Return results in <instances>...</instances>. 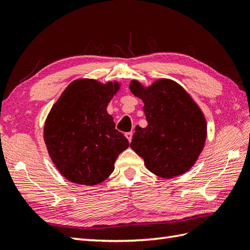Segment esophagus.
<instances>
[{
  "label": "esophagus",
  "instance_id": "34e87169",
  "mask_svg": "<svg viewBox=\"0 0 250 250\" xmlns=\"http://www.w3.org/2000/svg\"><path fill=\"white\" fill-rule=\"evenodd\" d=\"M132 136H133V133L132 132H127L125 133V137L127 138V140H129V143L132 142Z\"/></svg>",
  "mask_w": 250,
  "mask_h": 250
}]
</instances>
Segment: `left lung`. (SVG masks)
<instances>
[{"instance_id":"1","label":"left lung","mask_w":250,"mask_h":250,"mask_svg":"<svg viewBox=\"0 0 250 250\" xmlns=\"http://www.w3.org/2000/svg\"><path fill=\"white\" fill-rule=\"evenodd\" d=\"M130 89L144 101L148 125L136 126L131 148L146 169L163 178L184 174L195 164L207 137L202 110L182 85L158 79L149 86L132 80Z\"/></svg>"}]
</instances>
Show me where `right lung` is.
<instances>
[{"label": "right lung", "mask_w": 250, "mask_h": 250, "mask_svg": "<svg viewBox=\"0 0 250 250\" xmlns=\"http://www.w3.org/2000/svg\"><path fill=\"white\" fill-rule=\"evenodd\" d=\"M120 88L117 81L77 79L50 108L44 142L56 168L67 181L95 186L112 174L129 142L106 112Z\"/></svg>", "instance_id": "add662e5"}]
</instances>
